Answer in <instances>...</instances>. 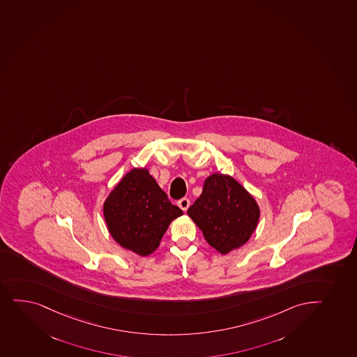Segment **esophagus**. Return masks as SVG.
<instances>
[{
	"instance_id": "esophagus-1",
	"label": "esophagus",
	"mask_w": 357,
	"mask_h": 357,
	"mask_svg": "<svg viewBox=\"0 0 357 357\" xmlns=\"http://www.w3.org/2000/svg\"><path fill=\"white\" fill-rule=\"evenodd\" d=\"M178 206H179L183 211H186L188 206H190V199H188V198H181V201L178 202Z\"/></svg>"
}]
</instances>
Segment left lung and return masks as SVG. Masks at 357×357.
<instances>
[{
  "label": "left lung",
  "mask_w": 357,
  "mask_h": 357,
  "mask_svg": "<svg viewBox=\"0 0 357 357\" xmlns=\"http://www.w3.org/2000/svg\"><path fill=\"white\" fill-rule=\"evenodd\" d=\"M205 240L220 254L240 248L257 229L260 208L254 197L233 176L213 173L188 210Z\"/></svg>",
  "instance_id": "8db88e82"
}]
</instances>
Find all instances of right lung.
Wrapping results in <instances>:
<instances>
[{
	"mask_svg": "<svg viewBox=\"0 0 357 357\" xmlns=\"http://www.w3.org/2000/svg\"><path fill=\"white\" fill-rule=\"evenodd\" d=\"M103 213L109 233L121 247L147 257L183 211L169 201L149 169H132L105 199Z\"/></svg>",
	"mask_w": 357,
	"mask_h": 357,
	"instance_id": "add662e5",
	"label": "right lung"
}]
</instances>
